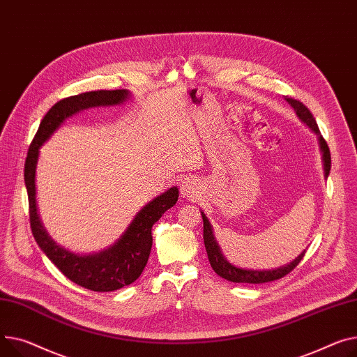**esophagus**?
I'll return each mask as SVG.
<instances>
[{"label": "esophagus", "mask_w": 357, "mask_h": 357, "mask_svg": "<svg viewBox=\"0 0 357 357\" xmlns=\"http://www.w3.org/2000/svg\"><path fill=\"white\" fill-rule=\"evenodd\" d=\"M181 194L183 198H191L194 195H197V189H198V185H197V181H194L192 178H185L182 182H181Z\"/></svg>", "instance_id": "1"}]
</instances>
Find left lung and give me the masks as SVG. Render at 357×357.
I'll use <instances>...</instances> for the list:
<instances>
[{
	"instance_id": "obj_1",
	"label": "left lung",
	"mask_w": 357,
	"mask_h": 357,
	"mask_svg": "<svg viewBox=\"0 0 357 357\" xmlns=\"http://www.w3.org/2000/svg\"><path fill=\"white\" fill-rule=\"evenodd\" d=\"M286 100L291 105V107L294 109L296 114L298 116V119L301 122H304L308 128H310L319 139V146H320V152H321V160H323V169H324V178L327 179L328 174H330V168H331V158H330V151L328 146L326 144V140L323 139L319 126L316 123V119L313 117V114L310 113L300 100L293 99V98H287ZM202 215V221H204V244H205V250L208 254V259L211 263L212 270L215 271L220 277L232 281V282H250V284H259V282H268V281H274L278 278H282L284 275H287L289 273H291L297 266L300 261L303 259L305 250L296 258L293 259L290 264L282 266L278 268H273V270H245V268H238L232 266L231 263H228L227 258L222 255L221 248L213 236L211 224L208 221V218L205 217V213L201 212Z\"/></svg>"
}]
</instances>
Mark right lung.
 Segmentation results:
<instances>
[{
    "instance_id": "obj_1",
    "label": "right lung",
    "mask_w": 357,
    "mask_h": 357,
    "mask_svg": "<svg viewBox=\"0 0 357 357\" xmlns=\"http://www.w3.org/2000/svg\"><path fill=\"white\" fill-rule=\"evenodd\" d=\"M130 93L121 90H96L80 93L57 102L45 113L38 130L31 142L26 165L24 181L29 195L30 225L34 240L52 263L77 286L91 291H114L129 286L139 278L146 267L152 248V227L163 213L172 208L179 197L176 186L160 194L142 208L132 220L126 231L112 247L87 255L71 252L54 243L44 229L36 204V168L40 148L61 126V123L82 110L98 106H114L126 102Z\"/></svg>"
}]
</instances>
